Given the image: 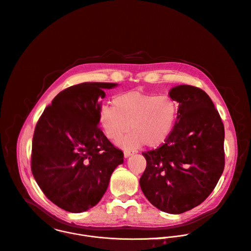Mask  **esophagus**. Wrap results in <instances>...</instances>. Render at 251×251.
Segmentation results:
<instances>
[{
    "mask_svg": "<svg viewBox=\"0 0 251 251\" xmlns=\"http://www.w3.org/2000/svg\"><path fill=\"white\" fill-rule=\"evenodd\" d=\"M133 154V151H124V157L125 158H127V157H129V156H131Z\"/></svg>",
    "mask_w": 251,
    "mask_h": 251,
    "instance_id": "obj_1",
    "label": "esophagus"
}]
</instances>
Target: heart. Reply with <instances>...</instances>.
<instances>
[{
  "mask_svg": "<svg viewBox=\"0 0 251 251\" xmlns=\"http://www.w3.org/2000/svg\"><path fill=\"white\" fill-rule=\"evenodd\" d=\"M113 105L102 104L99 121L110 140H117L130 130L132 133L118 142L126 149L143 144L150 148L164 143L171 133L177 114L175 100L167 95L156 96L130 91L113 98Z\"/></svg>",
  "mask_w": 251,
  "mask_h": 251,
  "instance_id": "heart-1",
  "label": "heart"
}]
</instances>
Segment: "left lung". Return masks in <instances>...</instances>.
<instances>
[{"label":"left lung","mask_w":251,"mask_h":251,"mask_svg":"<svg viewBox=\"0 0 251 251\" xmlns=\"http://www.w3.org/2000/svg\"><path fill=\"white\" fill-rule=\"evenodd\" d=\"M169 97L179 103L177 121L162 146L143 152L147 167L140 186L153 206L181 214L203 202L216 187L225 166V130L201 89L180 85Z\"/></svg>","instance_id":"8db88e82"}]
</instances>
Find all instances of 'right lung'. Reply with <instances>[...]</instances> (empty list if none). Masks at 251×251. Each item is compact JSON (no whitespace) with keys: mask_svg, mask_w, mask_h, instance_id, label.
<instances>
[{"mask_svg":"<svg viewBox=\"0 0 251 251\" xmlns=\"http://www.w3.org/2000/svg\"><path fill=\"white\" fill-rule=\"evenodd\" d=\"M115 83H81L55 96L39 118L31 170L44 195L59 208L86 211L101 200L124 154L98 127L103 89Z\"/></svg>","mask_w":251,"mask_h":251,"instance_id":"right-lung-1","label":"right lung"}]
</instances>
